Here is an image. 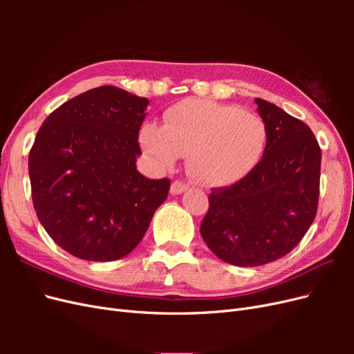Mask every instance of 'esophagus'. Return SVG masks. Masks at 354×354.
<instances>
[{"label": "esophagus", "mask_w": 354, "mask_h": 354, "mask_svg": "<svg viewBox=\"0 0 354 354\" xmlns=\"http://www.w3.org/2000/svg\"><path fill=\"white\" fill-rule=\"evenodd\" d=\"M187 189H189V183H186V181H181V180H176V181H173V185H171V194L173 195L183 194V192Z\"/></svg>", "instance_id": "34e87169"}]
</instances>
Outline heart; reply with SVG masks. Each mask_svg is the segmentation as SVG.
Returning <instances> with one entry per match:
<instances>
[{
	"label": "heart",
	"instance_id": "1",
	"mask_svg": "<svg viewBox=\"0 0 354 354\" xmlns=\"http://www.w3.org/2000/svg\"><path fill=\"white\" fill-rule=\"evenodd\" d=\"M140 142L162 167L189 153L192 174L202 183L223 186L243 178L259 164L267 128L259 115L239 106L186 99L165 112L164 125L146 124Z\"/></svg>",
	"mask_w": 354,
	"mask_h": 354
}]
</instances>
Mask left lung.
I'll return each mask as SVG.
<instances>
[{
  "mask_svg": "<svg viewBox=\"0 0 354 354\" xmlns=\"http://www.w3.org/2000/svg\"><path fill=\"white\" fill-rule=\"evenodd\" d=\"M267 128L263 158L248 174L214 187L201 234L218 259L233 266L279 260L304 238L316 217L322 152L313 131L263 99Z\"/></svg>",
  "mask_w": 354,
  "mask_h": 354,
  "instance_id": "obj_1",
  "label": "left lung"
}]
</instances>
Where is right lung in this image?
<instances>
[{
	"label": "right lung",
	"mask_w": 354,
	"mask_h": 354,
	"mask_svg": "<svg viewBox=\"0 0 354 354\" xmlns=\"http://www.w3.org/2000/svg\"><path fill=\"white\" fill-rule=\"evenodd\" d=\"M149 100L113 85L53 111L29 152L32 202L50 238L88 261H115L145 236L169 180L136 169Z\"/></svg>",
	"instance_id": "obj_1"
}]
</instances>
